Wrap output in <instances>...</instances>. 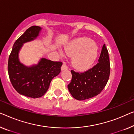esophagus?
I'll use <instances>...</instances> for the list:
<instances>
[{
  "label": "esophagus",
  "instance_id": "1",
  "mask_svg": "<svg viewBox=\"0 0 134 134\" xmlns=\"http://www.w3.org/2000/svg\"><path fill=\"white\" fill-rule=\"evenodd\" d=\"M67 69H68V67H67V65H66V64H65V63H64L63 65H62V67H61V70L62 71L66 70H67Z\"/></svg>",
  "mask_w": 134,
  "mask_h": 134
}]
</instances>
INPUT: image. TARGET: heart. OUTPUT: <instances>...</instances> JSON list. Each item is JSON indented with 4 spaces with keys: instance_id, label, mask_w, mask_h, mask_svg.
Here are the masks:
<instances>
[{
    "instance_id": "b5f03b06",
    "label": "heart",
    "mask_w": 134,
    "mask_h": 134,
    "mask_svg": "<svg viewBox=\"0 0 134 134\" xmlns=\"http://www.w3.org/2000/svg\"><path fill=\"white\" fill-rule=\"evenodd\" d=\"M65 54L73 57L72 64L79 70H85L92 66L98 55V47L88 38L75 40L65 48Z\"/></svg>"
}]
</instances>
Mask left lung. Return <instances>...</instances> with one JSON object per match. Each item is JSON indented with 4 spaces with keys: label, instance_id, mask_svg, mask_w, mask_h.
<instances>
[{
    "label": "left lung",
    "instance_id": "1",
    "mask_svg": "<svg viewBox=\"0 0 134 134\" xmlns=\"http://www.w3.org/2000/svg\"><path fill=\"white\" fill-rule=\"evenodd\" d=\"M72 79L68 85L71 96L78 100L91 98L101 93L107 85L110 74L108 52L105 44L102 49L98 63L83 73L71 71Z\"/></svg>",
    "mask_w": 134,
    "mask_h": 134
}]
</instances>
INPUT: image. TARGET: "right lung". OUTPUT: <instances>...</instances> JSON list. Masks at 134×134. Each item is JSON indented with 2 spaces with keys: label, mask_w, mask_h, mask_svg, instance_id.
I'll list each match as a JSON object with an SVG mask.
<instances>
[{
  "label": "right lung",
  "mask_w": 134,
  "mask_h": 134,
  "mask_svg": "<svg viewBox=\"0 0 134 134\" xmlns=\"http://www.w3.org/2000/svg\"><path fill=\"white\" fill-rule=\"evenodd\" d=\"M42 28L32 26L27 29L14 44L9 57L8 71L10 81L19 94L32 98H38L49 89L53 77L61 72L62 62L41 58L37 64L26 66L19 59V52L23 44L34 40Z\"/></svg>",
  "instance_id": "add662e5"
}]
</instances>
